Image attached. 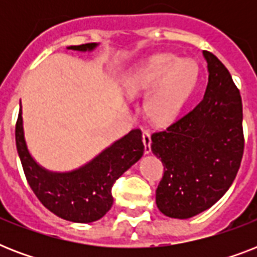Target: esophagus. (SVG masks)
I'll use <instances>...</instances> for the list:
<instances>
[{
  "label": "esophagus",
  "mask_w": 257,
  "mask_h": 257,
  "mask_svg": "<svg viewBox=\"0 0 257 257\" xmlns=\"http://www.w3.org/2000/svg\"><path fill=\"white\" fill-rule=\"evenodd\" d=\"M143 143H144L145 147V153L148 155V153L151 152V143H152V140H151V133H149L148 131H144V132H143Z\"/></svg>",
  "instance_id": "34e87169"
}]
</instances>
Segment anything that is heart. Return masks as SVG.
<instances>
[{"label":"heart","mask_w":257,"mask_h":257,"mask_svg":"<svg viewBox=\"0 0 257 257\" xmlns=\"http://www.w3.org/2000/svg\"><path fill=\"white\" fill-rule=\"evenodd\" d=\"M197 82V66L171 53L153 54L136 65L122 80L126 96L151 92L145 110L155 122L168 124L176 120L191 98Z\"/></svg>","instance_id":"obj_1"}]
</instances>
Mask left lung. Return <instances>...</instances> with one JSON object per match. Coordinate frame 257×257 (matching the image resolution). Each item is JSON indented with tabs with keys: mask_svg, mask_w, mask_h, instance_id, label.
Listing matches in <instances>:
<instances>
[{
	"mask_svg": "<svg viewBox=\"0 0 257 257\" xmlns=\"http://www.w3.org/2000/svg\"><path fill=\"white\" fill-rule=\"evenodd\" d=\"M203 54L209 73L204 98L165 131L152 135L151 149L164 165L156 204L172 219H189L219 201L243 159L239 89L215 54Z\"/></svg>",
	"mask_w": 257,
	"mask_h": 257,
	"instance_id": "obj_1",
	"label": "left lung"
}]
</instances>
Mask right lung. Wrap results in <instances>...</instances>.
Here are the masks:
<instances>
[{
  "label": "right lung",
  "mask_w": 257,
  "mask_h": 257,
  "mask_svg": "<svg viewBox=\"0 0 257 257\" xmlns=\"http://www.w3.org/2000/svg\"><path fill=\"white\" fill-rule=\"evenodd\" d=\"M98 44L68 46L78 52H92ZM16 145L24 173L38 200L54 215L73 223H92L112 208L114 181L144 153L140 129L114 141L93 160L70 172H52L42 168L29 153L24 135L22 109L16 124Z\"/></svg>",
  "instance_id": "right-lung-1"
}]
</instances>
